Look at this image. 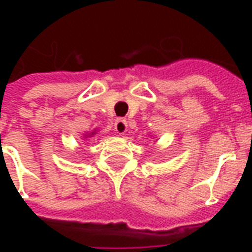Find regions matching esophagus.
<instances>
[{"label":"esophagus","instance_id":"1","mask_svg":"<svg viewBox=\"0 0 252 252\" xmlns=\"http://www.w3.org/2000/svg\"><path fill=\"white\" fill-rule=\"evenodd\" d=\"M128 130V123L126 119H116L115 122V132L119 134H124Z\"/></svg>","mask_w":252,"mask_h":252}]
</instances>
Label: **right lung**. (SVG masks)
<instances>
[{
	"mask_svg": "<svg viewBox=\"0 0 252 252\" xmlns=\"http://www.w3.org/2000/svg\"><path fill=\"white\" fill-rule=\"evenodd\" d=\"M95 133H96V129L91 130V132H89V133L84 134V138H90V137H93V136H94Z\"/></svg>",
	"mask_w": 252,
	"mask_h": 252,
	"instance_id": "right-lung-1",
	"label": "right lung"
}]
</instances>
